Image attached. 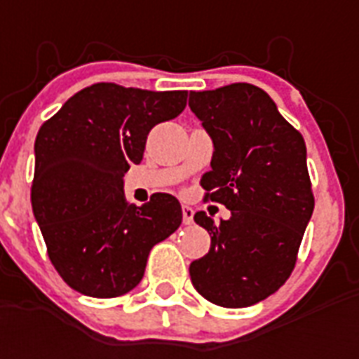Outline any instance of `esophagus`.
Instances as JSON below:
<instances>
[{"label":"esophagus","instance_id":"esophagus-1","mask_svg":"<svg viewBox=\"0 0 359 359\" xmlns=\"http://www.w3.org/2000/svg\"><path fill=\"white\" fill-rule=\"evenodd\" d=\"M182 222H184L186 225L194 224V208L182 207Z\"/></svg>","mask_w":359,"mask_h":359}]
</instances>
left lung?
<instances>
[{
    "label": "left lung",
    "mask_w": 359,
    "mask_h": 359,
    "mask_svg": "<svg viewBox=\"0 0 359 359\" xmlns=\"http://www.w3.org/2000/svg\"><path fill=\"white\" fill-rule=\"evenodd\" d=\"M188 104L214 143L212 169L201 179L205 199L231 210L219 224L194 216L210 250L190 264L191 283L216 306H253L289 279L311 219L306 141L251 83L190 91Z\"/></svg>",
    "instance_id": "1"
}]
</instances>
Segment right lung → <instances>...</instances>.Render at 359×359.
Returning a JSON list of instances; mask_svg holds the SVG:
<instances>
[{
	"label": "right lung",
	"instance_id": "1",
	"mask_svg": "<svg viewBox=\"0 0 359 359\" xmlns=\"http://www.w3.org/2000/svg\"><path fill=\"white\" fill-rule=\"evenodd\" d=\"M186 98V91L95 83L39 130L33 214L53 268L81 294H126L143 278L152 245L179 229L182 208L173 196L128 205L123 177L143 160L152 126L182 114Z\"/></svg>",
	"mask_w": 359,
	"mask_h": 359
}]
</instances>
